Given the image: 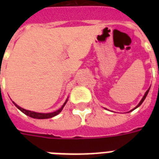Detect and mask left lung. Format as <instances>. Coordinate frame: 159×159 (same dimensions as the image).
<instances>
[{"mask_svg": "<svg viewBox=\"0 0 159 159\" xmlns=\"http://www.w3.org/2000/svg\"><path fill=\"white\" fill-rule=\"evenodd\" d=\"M149 89H150V87H149V88H148V90H147V92H145V94H144V96H143V98H142V100H141V101H140V102H139V104H138V105H137V106H135V107H134V109H132V110H131V111H134V110H135V109H136V108H138L139 106H140V105H141V104H142V103H143V101H144V100H145L146 97H147V95H148V92H149ZM130 111H129V112H130Z\"/></svg>", "mask_w": 159, "mask_h": 159, "instance_id": "left-lung-1", "label": "left lung"}]
</instances>
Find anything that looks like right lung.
<instances>
[{"mask_svg": "<svg viewBox=\"0 0 159 159\" xmlns=\"http://www.w3.org/2000/svg\"><path fill=\"white\" fill-rule=\"evenodd\" d=\"M67 99L66 100V102H64V104L62 105V107L60 109H58L57 111H54V112H51V113H39V112H34V111H28V110H25V109L24 108H21L20 106H19L18 105H16L15 102H13L14 105L17 107V108L20 110V111H22L24 114H25L26 116H30V117H31V118H34V119H49V118H52V117H53V116H57V115H58V114L62 111V110L63 109V107H64V106L66 105V103H67Z\"/></svg>", "mask_w": 159, "mask_h": 159, "instance_id": "right-lung-1", "label": "right lung"}]
</instances>
